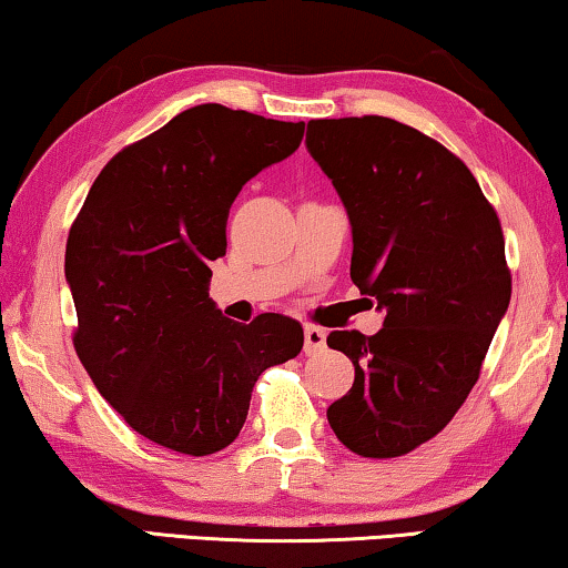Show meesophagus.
Returning a JSON list of instances; mask_svg holds the SVG:
<instances>
[{"instance_id": "obj_1", "label": "esophagus", "mask_w": 568, "mask_h": 568, "mask_svg": "<svg viewBox=\"0 0 568 568\" xmlns=\"http://www.w3.org/2000/svg\"><path fill=\"white\" fill-rule=\"evenodd\" d=\"M324 345H326V332L322 326H306V329H303V349H306V355L322 353Z\"/></svg>"}]
</instances>
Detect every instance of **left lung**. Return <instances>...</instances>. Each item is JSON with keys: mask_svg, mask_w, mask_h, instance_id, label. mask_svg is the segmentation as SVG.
Segmentation results:
<instances>
[{"mask_svg": "<svg viewBox=\"0 0 568 568\" xmlns=\"http://www.w3.org/2000/svg\"><path fill=\"white\" fill-rule=\"evenodd\" d=\"M306 146L353 223L349 277L383 329L332 332L355 383L326 419L363 458H398L443 433L481 375L513 295L499 215L440 141L383 115L308 121Z\"/></svg>", "mask_w": 568, "mask_h": 568, "instance_id": "8db88e82", "label": "left lung"}]
</instances>
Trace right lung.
I'll return each instance as SVG.
<instances>
[{"label":"right lung","mask_w":568,"mask_h":568,"mask_svg":"<svg viewBox=\"0 0 568 568\" xmlns=\"http://www.w3.org/2000/svg\"><path fill=\"white\" fill-rule=\"evenodd\" d=\"M301 139L303 123L190 108L118 151L71 223V342L102 398L146 440L195 458L223 450L260 375L301 353L295 318L239 324L207 298L239 190Z\"/></svg>","instance_id":"obj_1"}]
</instances>
